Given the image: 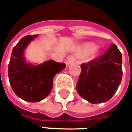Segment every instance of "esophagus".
Instances as JSON below:
<instances>
[{
  "label": "esophagus",
  "instance_id": "1",
  "mask_svg": "<svg viewBox=\"0 0 132 132\" xmlns=\"http://www.w3.org/2000/svg\"><path fill=\"white\" fill-rule=\"evenodd\" d=\"M75 61H76V57L74 56V55H71V56H70V57L68 58V60L66 61V64L67 65H69L71 63H74Z\"/></svg>",
  "mask_w": 132,
  "mask_h": 132
}]
</instances>
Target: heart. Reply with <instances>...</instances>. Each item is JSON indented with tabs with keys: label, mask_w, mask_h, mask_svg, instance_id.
<instances>
[{
	"label": "heart",
	"mask_w": 132,
	"mask_h": 132,
	"mask_svg": "<svg viewBox=\"0 0 132 132\" xmlns=\"http://www.w3.org/2000/svg\"><path fill=\"white\" fill-rule=\"evenodd\" d=\"M93 48H94V45L93 44H86V45H85L84 47H83V50H84L85 52H88L89 51H90V50H92Z\"/></svg>",
	"instance_id": "b5f03b06"
}]
</instances>
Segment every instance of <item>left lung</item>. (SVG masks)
<instances>
[{
    "instance_id": "8db88e82",
    "label": "left lung",
    "mask_w": 132,
    "mask_h": 132,
    "mask_svg": "<svg viewBox=\"0 0 132 132\" xmlns=\"http://www.w3.org/2000/svg\"><path fill=\"white\" fill-rule=\"evenodd\" d=\"M122 55L112 44L99 57L81 64L76 88L81 97L92 104L109 101L122 80Z\"/></svg>"
}]
</instances>
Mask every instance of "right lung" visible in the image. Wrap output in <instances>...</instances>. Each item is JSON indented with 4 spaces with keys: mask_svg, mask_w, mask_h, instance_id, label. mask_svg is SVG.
<instances>
[{
    "mask_svg": "<svg viewBox=\"0 0 132 132\" xmlns=\"http://www.w3.org/2000/svg\"><path fill=\"white\" fill-rule=\"evenodd\" d=\"M38 35H28L22 38L12 52L8 66V76L13 91L26 102H40L50 94L53 77L65 69L64 63L50 60L38 66L25 61L24 50Z\"/></svg>",
    "mask_w": 132,
    "mask_h": 132,
    "instance_id": "obj_1",
    "label": "right lung"
}]
</instances>
